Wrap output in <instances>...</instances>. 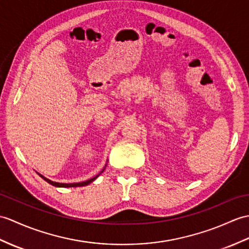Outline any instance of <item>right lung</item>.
<instances>
[{
    "instance_id": "right-lung-1",
    "label": "right lung",
    "mask_w": 249,
    "mask_h": 249,
    "mask_svg": "<svg viewBox=\"0 0 249 249\" xmlns=\"http://www.w3.org/2000/svg\"><path fill=\"white\" fill-rule=\"evenodd\" d=\"M107 165V164H106ZM105 165V166H106ZM104 170H105V167H104V169L101 171V173L100 174H97L96 176H94L93 178H90V179H88V180H86V181H82V182H73V183H60V182H56V181H52L51 179H49V178H46V177H44L43 175H41V174H39V173H37V174L41 177V178H43L44 180L46 181V182H49L50 184H52V186H54V187H57V188H76V187H85V186H88L89 183H91L92 181H94L95 179L100 176L102 173L104 172Z\"/></svg>"
}]
</instances>
